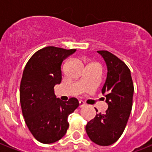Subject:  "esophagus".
<instances>
[{
  "label": "esophagus",
  "instance_id": "1",
  "mask_svg": "<svg viewBox=\"0 0 152 152\" xmlns=\"http://www.w3.org/2000/svg\"><path fill=\"white\" fill-rule=\"evenodd\" d=\"M79 103H80V107H83V106H84L86 105L85 104V102H83V101H80L79 102Z\"/></svg>",
  "mask_w": 152,
  "mask_h": 152
}]
</instances>
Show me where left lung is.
<instances>
[{"label":"left lung","mask_w":152,"mask_h":152,"mask_svg":"<svg viewBox=\"0 0 152 152\" xmlns=\"http://www.w3.org/2000/svg\"><path fill=\"white\" fill-rule=\"evenodd\" d=\"M98 53L105 60L108 70L102 89L108 109L105 113H97L88 122L86 132L96 144L109 146L120 138L127 125L132 110L134 87L130 69L125 62L107 50Z\"/></svg>","instance_id":"1"}]
</instances>
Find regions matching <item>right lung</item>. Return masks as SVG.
Instances as JSON below:
<instances>
[{"instance_id":"1","label":"right lung","mask_w":152,"mask_h":152,"mask_svg":"<svg viewBox=\"0 0 152 152\" xmlns=\"http://www.w3.org/2000/svg\"><path fill=\"white\" fill-rule=\"evenodd\" d=\"M76 50L46 46L32 55L23 72L20 100L23 116L33 137L42 144H52L69 129L68 117L79 106L71 98H56L54 86L61 82V64Z\"/></svg>"}]
</instances>
